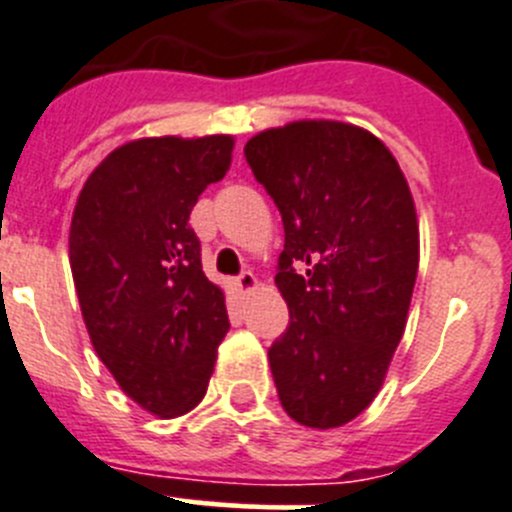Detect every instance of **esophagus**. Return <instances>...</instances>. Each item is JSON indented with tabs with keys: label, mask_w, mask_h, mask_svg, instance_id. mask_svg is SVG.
I'll list each match as a JSON object with an SVG mask.
<instances>
[{
	"label": "esophagus",
	"mask_w": 512,
	"mask_h": 512,
	"mask_svg": "<svg viewBox=\"0 0 512 512\" xmlns=\"http://www.w3.org/2000/svg\"><path fill=\"white\" fill-rule=\"evenodd\" d=\"M235 287H237V292H242V294L252 292V289H257V277L252 275V272H242V275L235 280Z\"/></svg>",
	"instance_id": "obj_1"
}]
</instances>
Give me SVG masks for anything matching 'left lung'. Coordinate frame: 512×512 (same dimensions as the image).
<instances>
[{
    "label": "left lung",
    "mask_w": 512,
    "mask_h": 512,
    "mask_svg": "<svg viewBox=\"0 0 512 512\" xmlns=\"http://www.w3.org/2000/svg\"><path fill=\"white\" fill-rule=\"evenodd\" d=\"M245 158L285 225L275 285L289 327L267 352L282 409L344 426L376 399L404 337L418 272L409 183L374 133L324 118L257 133Z\"/></svg>",
    "instance_id": "1"
}]
</instances>
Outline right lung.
<instances>
[{
    "mask_svg": "<svg viewBox=\"0 0 512 512\" xmlns=\"http://www.w3.org/2000/svg\"><path fill=\"white\" fill-rule=\"evenodd\" d=\"M232 148L223 133L123 143L89 175L71 218V275L91 344L126 396L160 418L203 401L230 329L188 220L230 170Z\"/></svg>",
    "mask_w": 512,
    "mask_h": 512,
    "instance_id": "right-lung-1",
    "label": "right lung"
}]
</instances>
